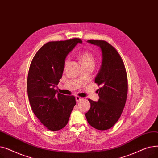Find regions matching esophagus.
<instances>
[{
	"instance_id": "34e87169",
	"label": "esophagus",
	"mask_w": 158,
	"mask_h": 158,
	"mask_svg": "<svg viewBox=\"0 0 158 158\" xmlns=\"http://www.w3.org/2000/svg\"><path fill=\"white\" fill-rule=\"evenodd\" d=\"M82 98L81 97H79V96H77H77L76 97V100L77 102L80 101L81 100H82Z\"/></svg>"
}]
</instances>
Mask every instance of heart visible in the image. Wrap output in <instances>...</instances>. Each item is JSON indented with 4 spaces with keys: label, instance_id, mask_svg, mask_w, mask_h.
I'll use <instances>...</instances> for the list:
<instances>
[{
    "label": "heart",
    "instance_id": "obj_1",
    "mask_svg": "<svg viewBox=\"0 0 158 158\" xmlns=\"http://www.w3.org/2000/svg\"><path fill=\"white\" fill-rule=\"evenodd\" d=\"M79 58L82 65L89 64H94L95 63L94 57L92 54L88 51H85L81 53L79 55ZM67 63H68V60H66L65 64H67Z\"/></svg>",
    "mask_w": 158,
    "mask_h": 158
}]
</instances>
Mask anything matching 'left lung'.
I'll list each match as a JSON object with an SVG mask.
<instances>
[{
	"label": "left lung",
	"mask_w": 158,
	"mask_h": 158,
	"mask_svg": "<svg viewBox=\"0 0 158 158\" xmlns=\"http://www.w3.org/2000/svg\"><path fill=\"white\" fill-rule=\"evenodd\" d=\"M100 47L102 65L95 79L101 88L97 102L88 99L90 109L85 114L91 126L104 131L112 127L120 118L127 100V77L121 56L111 44L104 40H88Z\"/></svg>",
	"instance_id": "1"
}]
</instances>
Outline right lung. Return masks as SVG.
Masks as SVG:
<instances>
[{
  "instance_id": "obj_1",
  "label": "right lung",
  "mask_w": 158,
  "mask_h": 158,
  "mask_svg": "<svg viewBox=\"0 0 158 158\" xmlns=\"http://www.w3.org/2000/svg\"><path fill=\"white\" fill-rule=\"evenodd\" d=\"M79 38L49 41L41 47L31 61L27 76V94L33 113L47 129L58 131L65 127L76 104L73 95L54 89L62 77L66 56Z\"/></svg>"
}]
</instances>
